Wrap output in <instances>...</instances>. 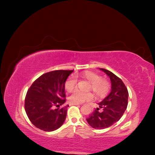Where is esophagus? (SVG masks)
Segmentation results:
<instances>
[{"mask_svg": "<svg viewBox=\"0 0 155 155\" xmlns=\"http://www.w3.org/2000/svg\"><path fill=\"white\" fill-rule=\"evenodd\" d=\"M79 104H74V103H70L69 105L70 106H72V105H79Z\"/></svg>", "mask_w": 155, "mask_h": 155, "instance_id": "esophagus-1", "label": "esophagus"}]
</instances>
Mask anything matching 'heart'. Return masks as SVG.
<instances>
[{"instance_id":"b5f03b06","label":"heart","mask_w":155,"mask_h":155,"mask_svg":"<svg viewBox=\"0 0 155 155\" xmlns=\"http://www.w3.org/2000/svg\"><path fill=\"white\" fill-rule=\"evenodd\" d=\"M83 78L91 83V88L96 94V95L101 97L106 95L110 89L109 81L96 73L87 72L83 75ZM77 79L76 77H70L65 83V88L68 92L73 91L76 86ZM93 94L91 92H83L78 90L75 91L69 97V100L74 104H82V103L90 101L93 99Z\"/></svg>"}]
</instances>
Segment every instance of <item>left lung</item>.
<instances>
[{"instance_id": "left-lung-1", "label": "left lung", "mask_w": 155, "mask_h": 155, "mask_svg": "<svg viewBox=\"0 0 155 155\" xmlns=\"http://www.w3.org/2000/svg\"><path fill=\"white\" fill-rule=\"evenodd\" d=\"M109 77L111 81V91L105 99L98 103L97 108L87 118L88 124L96 129L109 127L117 122L123 116L128 104L127 88L121 79L110 71L100 68ZM102 107L101 112L99 111Z\"/></svg>"}]
</instances>
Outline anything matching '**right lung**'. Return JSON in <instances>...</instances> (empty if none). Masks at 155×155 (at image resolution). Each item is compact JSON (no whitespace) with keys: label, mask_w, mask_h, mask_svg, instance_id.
<instances>
[{"label":"right lung","mask_w":155,"mask_h":155,"mask_svg":"<svg viewBox=\"0 0 155 155\" xmlns=\"http://www.w3.org/2000/svg\"><path fill=\"white\" fill-rule=\"evenodd\" d=\"M72 72L61 70L44 74L28 89L25 97V110L36 127L50 132L63 124L69 105L59 107L66 101L65 82ZM55 106L58 108L54 109Z\"/></svg>","instance_id":"right-lung-1"}]
</instances>
